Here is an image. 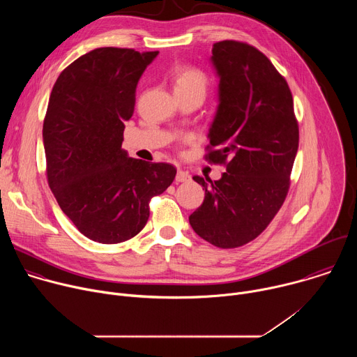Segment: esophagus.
<instances>
[{"instance_id":"obj_1","label":"esophagus","mask_w":357,"mask_h":357,"mask_svg":"<svg viewBox=\"0 0 357 357\" xmlns=\"http://www.w3.org/2000/svg\"><path fill=\"white\" fill-rule=\"evenodd\" d=\"M175 179H176V182H188L190 179V175L182 169H178Z\"/></svg>"}]
</instances>
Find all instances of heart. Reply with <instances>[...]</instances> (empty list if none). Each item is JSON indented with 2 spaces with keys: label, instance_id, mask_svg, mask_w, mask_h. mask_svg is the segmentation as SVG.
Segmentation results:
<instances>
[{
  "label": "heart",
  "instance_id": "b5f03b06",
  "mask_svg": "<svg viewBox=\"0 0 357 357\" xmlns=\"http://www.w3.org/2000/svg\"><path fill=\"white\" fill-rule=\"evenodd\" d=\"M205 87H206V79L197 69L183 68L178 70L174 76V90L199 89L205 91Z\"/></svg>",
  "mask_w": 357,
  "mask_h": 357
}]
</instances>
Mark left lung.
Segmentation results:
<instances>
[{"label":"left lung","mask_w":357,"mask_h":357,"mask_svg":"<svg viewBox=\"0 0 357 357\" xmlns=\"http://www.w3.org/2000/svg\"><path fill=\"white\" fill-rule=\"evenodd\" d=\"M211 63L219 84L208 158L226 172L215 182L193 176L205 200L189 223L203 240L233 248L256 238L282 206L299 132L289 87L260 50L222 40Z\"/></svg>","instance_id":"left-lung-1"}]
</instances>
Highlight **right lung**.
Segmentation results:
<instances>
[{
  "label": "right lung",
  "instance_id": "obj_1",
  "mask_svg": "<svg viewBox=\"0 0 357 357\" xmlns=\"http://www.w3.org/2000/svg\"><path fill=\"white\" fill-rule=\"evenodd\" d=\"M158 54L93 49L59 75L50 93L42 130L49 188L93 241L116 244L138 234L149 199L175 179L171 164L134 160L121 148L138 80Z\"/></svg>",
  "mask_w": 357,
  "mask_h": 357
}]
</instances>
